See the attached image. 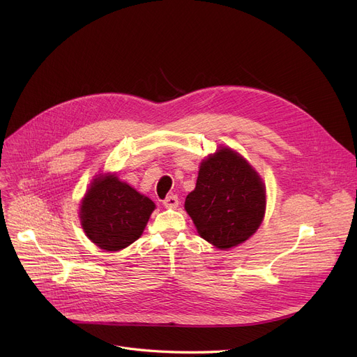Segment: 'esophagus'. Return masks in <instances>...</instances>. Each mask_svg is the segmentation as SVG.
Here are the masks:
<instances>
[{"label":"esophagus","instance_id":"esophagus-1","mask_svg":"<svg viewBox=\"0 0 357 357\" xmlns=\"http://www.w3.org/2000/svg\"><path fill=\"white\" fill-rule=\"evenodd\" d=\"M163 205H165V208H176L179 205V199L176 195H171L163 201Z\"/></svg>","mask_w":357,"mask_h":357}]
</instances>
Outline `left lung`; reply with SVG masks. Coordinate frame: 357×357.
I'll return each instance as SVG.
<instances>
[{
    "mask_svg": "<svg viewBox=\"0 0 357 357\" xmlns=\"http://www.w3.org/2000/svg\"><path fill=\"white\" fill-rule=\"evenodd\" d=\"M185 210L198 234L220 250L241 245L264 221L266 188L255 167L236 150L220 146L205 158Z\"/></svg>",
    "mask_w": 357,
    "mask_h": 357,
    "instance_id": "8db88e82",
    "label": "left lung"
}]
</instances>
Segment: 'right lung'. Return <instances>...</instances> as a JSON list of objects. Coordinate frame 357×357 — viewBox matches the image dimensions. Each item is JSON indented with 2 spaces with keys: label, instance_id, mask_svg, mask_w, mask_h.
I'll list each match as a JSON object with an SVG mask.
<instances>
[{
  "label": "right lung",
  "instance_id": "right-lung-1",
  "mask_svg": "<svg viewBox=\"0 0 357 357\" xmlns=\"http://www.w3.org/2000/svg\"><path fill=\"white\" fill-rule=\"evenodd\" d=\"M155 208L152 199L120 181L116 174H100L81 201L79 220L93 245L117 252L143 234Z\"/></svg>",
  "mask_w": 357,
  "mask_h": 357
}]
</instances>
